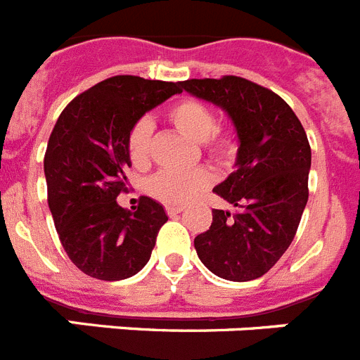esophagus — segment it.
I'll return each instance as SVG.
<instances>
[{
	"label": "esophagus",
	"instance_id": "esophagus-1",
	"mask_svg": "<svg viewBox=\"0 0 360 360\" xmlns=\"http://www.w3.org/2000/svg\"><path fill=\"white\" fill-rule=\"evenodd\" d=\"M183 208L185 207H181V205H168V207H166V214H168V216H175V214L183 212Z\"/></svg>",
	"mask_w": 360,
	"mask_h": 360
}]
</instances>
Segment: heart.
Returning a JSON list of instances; mask_svg holds the SVG:
<instances>
[{
	"label": "heart",
	"mask_w": 360,
	"mask_h": 360,
	"mask_svg": "<svg viewBox=\"0 0 360 360\" xmlns=\"http://www.w3.org/2000/svg\"><path fill=\"white\" fill-rule=\"evenodd\" d=\"M168 119L192 141L205 146L208 155L219 162H229L238 152V137L232 128L216 126L214 111L205 102L195 98H183L168 110ZM153 126L148 119H141L131 126L128 134V157L135 168L150 165L152 157ZM212 174L207 168L192 172L165 170L148 183V192L155 199L168 205H185L203 194L212 185Z\"/></svg>",
	"instance_id": "1"
}]
</instances>
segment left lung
Returning a JSON list of instances; mask_svg holds the SVG:
<instances>
[{
  "label": "left lung",
  "instance_id": "1",
  "mask_svg": "<svg viewBox=\"0 0 360 360\" xmlns=\"http://www.w3.org/2000/svg\"><path fill=\"white\" fill-rule=\"evenodd\" d=\"M183 89L221 108L240 143L236 170L214 188L238 212L214 208L194 240L199 259L231 282L264 276L291 245L309 198L306 131L282 96L247 78H192Z\"/></svg>",
  "mask_w": 360,
  "mask_h": 360
}]
</instances>
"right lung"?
Instances as JSON below:
<instances>
[{"mask_svg": "<svg viewBox=\"0 0 360 360\" xmlns=\"http://www.w3.org/2000/svg\"><path fill=\"white\" fill-rule=\"evenodd\" d=\"M175 93L181 82L119 75L72 98L54 124L44 159L47 201L62 247L87 276L124 280L152 256L165 208L143 195L128 210L117 195L128 190L129 129Z\"/></svg>", "mask_w": 360, "mask_h": 360, "instance_id": "obj_1", "label": "right lung"}]
</instances>
